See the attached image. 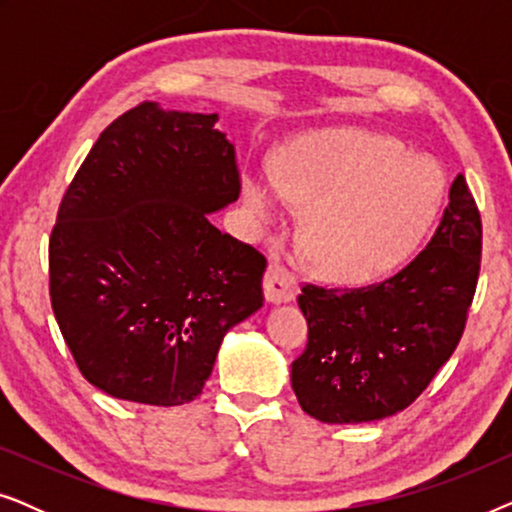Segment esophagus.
I'll use <instances>...</instances> for the list:
<instances>
[{"instance_id":"esophagus-1","label":"esophagus","mask_w":512,"mask_h":512,"mask_svg":"<svg viewBox=\"0 0 512 512\" xmlns=\"http://www.w3.org/2000/svg\"><path fill=\"white\" fill-rule=\"evenodd\" d=\"M265 300L268 303H289L298 296V277L284 263H270L263 279Z\"/></svg>"}]
</instances>
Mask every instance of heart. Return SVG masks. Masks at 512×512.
<instances>
[{
	"instance_id": "obj_1",
	"label": "heart",
	"mask_w": 512,
	"mask_h": 512,
	"mask_svg": "<svg viewBox=\"0 0 512 512\" xmlns=\"http://www.w3.org/2000/svg\"><path fill=\"white\" fill-rule=\"evenodd\" d=\"M279 174L251 170L244 200L272 221L284 198L307 207V256L340 282H373L410 258L436 216L443 181L396 139L321 130L282 149Z\"/></svg>"
}]
</instances>
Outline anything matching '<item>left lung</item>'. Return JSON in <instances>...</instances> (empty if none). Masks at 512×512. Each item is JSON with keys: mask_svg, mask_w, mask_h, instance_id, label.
Returning <instances> with one entry per match:
<instances>
[{"mask_svg": "<svg viewBox=\"0 0 512 512\" xmlns=\"http://www.w3.org/2000/svg\"><path fill=\"white\" fill-rule=\"evenodd\" d=\"M480 254V212L459 174L436 233L394 277L359 289L303 284L307 347L291 363L300 408L361 424L417 401L464 335Z\"/></svg>", "mask_w": 512, "mask_h": 512, "instance_id": "8db88e82", "label": "left lung"}]
</instances>
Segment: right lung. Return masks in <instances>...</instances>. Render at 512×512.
<instances>
[{
	"mask_svg": "<svg viewBox=\"0 0 512 512\" xmlns=\"http://www.w3.org/2000/svg\"><path fill=\"white\" fill-rule=\"evenodd\" d=\"M216 121L139 102L62 195L48 240L53 314L81 375L114 398L191 403L228 328L263 305L265 256L209 221L242 191Z\"/></svg>",
	"mask_w": 512,
	"mask_h": 512,
	"instance_id": "add662e5",
	"label": "right lung"
}]
</instances>
